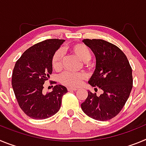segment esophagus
<instances>
[{
  "label": "esophagus",
  "instance_id": "esophagus-1",
  "mask_svg": "<svg viewBox=\"0 0 146 146\" xmlns=\"http://www.w3.org/2000/svg\"><path fill=\"white\" fill-rule=\"evenodd\" d=\"M67 89H68V91H77V88H72V87H69Z\"/></svg>",
  "mask_w": 146,
  "mask_h": 146
}]
</instances>
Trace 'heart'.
Listing matches in <instances>:
<instances>
[{
	"mask_svg": "<svg viewBox=\"0 0 146 146\" xmlns=\"http://www.w3.org/2000/svg\"><path fill=\"white\" fill-rule=\"evenodd\" d=\"M72 52L83 62H87L91 58V52L86 45L82 44H76L71 48ZM63 59V52L58 50L53 54L52 58V66L55 70L60 69ZM86 74L83 72H64L59 77V80L62 84L70 87H77L86 79Z\"/></svg>",
	"mask_w": 146,
	"mask_h": 146,
	"instance_id": "1",
	"label": "heart"
}]
</instances>
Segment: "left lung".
I'll use <instances>...</instances> for the list:
<instances>
[{
	"label": "left lung",
	"mask_w": 146,
	"mask_h": 146,
	"mask_svg": "<svg viewBox=\"0 0 146 146\" xmlns=\"http://www.w3.org/2000/svg\"><path fill=\"white\" fill-rule=\"evenodd\" d=\"M82 42L96 57V68L88 80L103 93L99 96L88 91L81 108L89 117L108 121L116 116L124 106L132 88V70L129 60L117 46L102 39H86Z\"/></svg>",
	"instance_id": "obj_1"
}]
</instances>
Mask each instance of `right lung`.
<instances>
[{"label": "right lung", "instance_id": "right-lung-1", "mask_svg": "<svg viewBox=\"0 0 146 146\" xmlns=\"http://www.w3.org/2000/svg\"><path fill=\"white\" fill-rule=\"evenodd\" d=\"M64 39H47L33 45L18 59L13 69L11 85L23 111L33 119H45L57 113L67 88L56 85L47 94L44 82L52 74V58Z\"/></svg>", "mask_w": 146, "mask_h": 146}]
</instances>
